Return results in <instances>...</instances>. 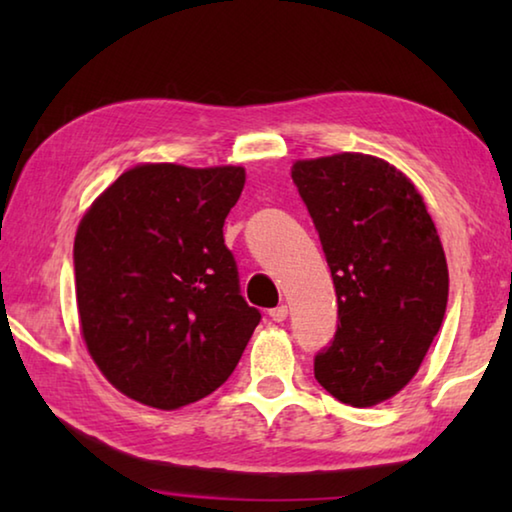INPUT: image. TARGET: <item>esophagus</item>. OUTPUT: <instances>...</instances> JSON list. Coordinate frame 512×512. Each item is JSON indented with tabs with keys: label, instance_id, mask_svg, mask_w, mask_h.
Returning <instances> with one entry per match:
<instances>
[{
	"label": "esophagus",
	"instance_id": "obj_1",
	"mask_svg": "<svg viewBox=\"0 0 512 512\" xmlns=\"http://www.w3.org/2000/svg\"><path fill=\"white\" fill-rule=\"evenodd\" d=\"M268 316H271V320H275V323H282V320H287L289 309H287V305H280V307L268 311Z\"/></svg>",
	"mask_w": 512,
	"mask_h": 512
}]
</instances>
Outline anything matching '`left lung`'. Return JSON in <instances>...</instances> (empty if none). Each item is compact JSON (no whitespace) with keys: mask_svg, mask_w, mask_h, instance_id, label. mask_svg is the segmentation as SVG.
Masks as SVG:
<instances>
[{"mask_svg":"<svg viewBox=\"0 0 512 512\" xmlns=\"http://www.w3.org/2000/svg\"><path fill=\"white\" fill-rule=\"evenodd\" d=\"M332 271L339 325L314 359L329 395L375 406L409 384L443 325L445 250L422 196L393 164L363 153L291 169Z\"/></svg>","mask_w":512,"mask_h":512,"instance_id":"1","label":"left lung"}]
</instances>
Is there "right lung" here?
I'll return each mask as SVG.
<instances>
[{
    "label": "right lung",
    "instance_id": "obj_1",
    "mask_svg": "<svg viewBox=\"0 0 512 512\" xmlns=\"http://www.w3.org/2000/svg\"><path fill=\"white\" fill-rule=\"evenodd\" d=\"M244 183L241 167L137 164L83 216L74 239L83 341L131 400L180 409L237 368L262 318L223 241Z\"/></svg>",
    "mask_w": 512,
    "mask_h": 512
}]
</instances>
